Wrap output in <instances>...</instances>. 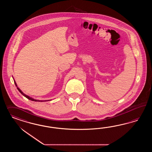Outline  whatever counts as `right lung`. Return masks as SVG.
<instances>
[{
  "instance_id": "obj_1",
  "label": "right lung",
  "mask_w": 152,
  "mask_h": 152,
  "mask_svg": "<svg viewBox=\"0 0 152 152\" xmlns=\"http://www.w3.org/2000/svg\"><path fill=\"white\" fill-rule=\"evenodd\" d=\"M14 83H15V86H17V84H16V83H15V81H14ZM17 89L19 91V92H20L22 95H23V96H24L26 97H27V98L28 99H29V100H32V101H40V100H34V99H32V98H31V97H30L29 96H27V95H26V94H24V93H23L19 88H17Z\"/></svg>"
}]
</instances>
